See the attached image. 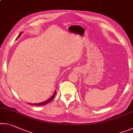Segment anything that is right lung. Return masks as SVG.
<instances>
[{"mask_svg": "<svg viewBox=\"0 0 133 133\" xmlns=\"http://www.w3.org/2000/svg\"><path fill=\"white\" fill-rule=\"evenodd\" d=\"M22 34V32L20 33V34L19 35V36H17V39L18 37H19L20 36H21V35ZM56 94V91H55V93L53 94V95L50 98H49L48 100H47L46 101H45V102H42V103H35V104H31V103H30V104H30V105H45V104H48V103H49V102H50L51 100H53V99L54 98V97H55V95Z\"/></svg>", "mask_w": 133, "mask_h": 133, "instance_id": "add662e5", "label": "right lung"}]
</instances>
